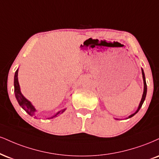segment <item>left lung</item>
I'll return each mask as SVG.
<instances>
[{
	"label": "left lung",
	"mask_w": 159,
	"mask_h": 159,
	"mask_svg": "<svg viewBox=\"0 0 159 159\" xmlns=\"http://www.w3.org/2000/svg\"><path fill=\"white\" fill-rule=\"evenodd\" d=\"M141 72H142V77H143V81H144V93H143V95H142V98H141V102L140 104H139V107H138L137 110L135 111L133 114L130 115V116H129L128 118H131L133 117V116H135V114L137 113L138 112H139V110H140L141 106H142L143 103H144V101L145 100V98H146V95H147V84H146V80H145V75H144V70H143V69H141Z\"/></svg>",
	"instance_id": "8db88e82"
}]
</instances>
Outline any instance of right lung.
<instances>
[{"mask_svg":"<svg viewBox=\"0 0 159 159\" xmlns=\"http://www.w3.org/2000/svg\"><path fill=\"white\" fill-rule=\"evenodd\" d=\"M18 69L16 70L15 73V78H14V87H15V98H16L17 101H18L19 105H20L21 107L24 109V110L26 111L27 113L30 115V116H34V117L36 118L35 115H36V111L35 108L34 107V106L31 104L30 101H28L24 95H22L21 92H20V85H19L18 83ZM66 110V108L63 109L60 111H58L56 114H55L54 116H52L50 118H48V119L49 118H54L58 117V116H60L61 114H62L64 111Z\"/></svg>","mask_w":159,"mask_h":159,"instance_id":"obj_1","label":"right lung"}]
</instances>
